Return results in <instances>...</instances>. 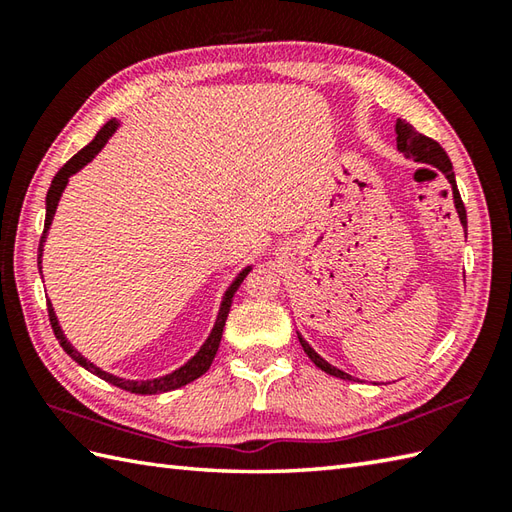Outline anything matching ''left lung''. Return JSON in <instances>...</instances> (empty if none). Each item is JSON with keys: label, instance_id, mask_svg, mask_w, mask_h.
<instances>
[{"label": "left lung", "instance_id": "8db88e82", "mask_svg": "<svg viewBox=\"0 0 512 512\" xmlns=\"http://www.w3.org/2000/svg\"><path fill=\"white\" fill-rule=\"evenodd\" d=\"M396 134H398L396 136V143H398V149L402 151V154H405L407 158H413L416 162H424V165H433L436 169H440L444 176H447L451 189H453L455 209H458L460 222L466 228V209H464V202L460 198L458 184H455V173H453V165H451V160L447 156V151H444L433 138L418 134L416 129H413L407 121H400V118H398V123H396ZM299 343L303 347V352L308 354L310 361L317 365L319 369H323L325 374H332V376L343 378V380H352L350 374H345V372H341V369L332 367L328 361H323V358L308 345V341H303L301 334H299Z\"/></svg>", "mask_w": 512, "mask_h": 512}]
</instances>
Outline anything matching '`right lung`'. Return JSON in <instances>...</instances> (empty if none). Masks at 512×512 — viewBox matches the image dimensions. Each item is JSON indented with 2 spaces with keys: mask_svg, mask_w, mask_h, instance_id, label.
<instances>
[{
  "mask_svg": "<svg viewBox=\"0 0 512 512\" xmlns=\"http://www.w3.org/2000/svg\"><path fill=\"white\" fill-rule=\"evenodd\" d=\"M116 127H118L116 121L105 123V125L101 127V132L94 136L92 143L85 145V147L79 151V154H74V156H72L68 162H65V165L57 171V176L52 178V184H50L48 195H46V224H43V233H41V239H39V262H37V264H39V270H41L43 242H46V233H48V228H50V224H52L54 211H57V204H59V198H61V193H63V189H65V184H68V178L72 176V173L83 169L96 154H99V151L105 147L107 140H110V136L116 132ZM248 270H250V266H248L246 270H242V273H239V277L231 284V288L226 290L224 301H222V308H220V314H217V321H215L213 330H211V336H209V339H206V343L200 347V352L195 354L187 365H182L180 369H176V372H171V374L162 376V378H151V380H125V378H118V376L107 374V372H103L101 367L92 365V363L88 361V358H83L81 352H76L74 347H72L68 341H65V336H63V332H61V328H59V321H57V317H54V310H52L50 301H48L50 325H52V330H54V336H57L59 345L65 350V354L72 356L76 363L88 369V372H92L94 376H99V378L107 380V383L114 385V387H121V389L129 391V394H165V391L178 389V387H182V385L191 383V380L200 378V376L206 372V369L211 367L213 358H215V354H217V347H220V341H222L224 323H226V317H228V310H231L233 295L237 292L239 284H242V281H244V277L248 275Z\"/></svg>",
  "mask_w": 512,
  "mask_h": 512,
  "instance_id": "add662e5",
  "label": "right lung"
}]
</instances>
